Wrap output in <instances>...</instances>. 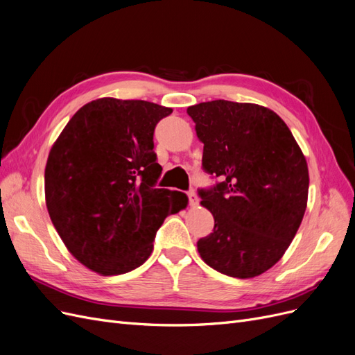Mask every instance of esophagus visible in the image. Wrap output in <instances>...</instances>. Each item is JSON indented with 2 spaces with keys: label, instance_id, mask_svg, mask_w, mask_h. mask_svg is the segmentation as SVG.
I'll use <instances>...</instances> for the list:
<instances>
[{
  "label": "esophagus",
  "instance_id": "34e87169",
  "mask_svg": "<svg viewBox=\"0 0 355 355\" xmlns=\"http://www.w3.org/2000/svg\"><path fill=\"white\" fill-rule=\"evenodd\" d=\"M187 196H189V203H190V207H196V205L199 203V198H198L196 191H194V190H190V191L187 193Z\"/></svg>",
  "mask_w": 355,
  "mask_h": 355
}]
</instances>
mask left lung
<instances>
[{
	"label": "left lung",
	"instance_id": "1",
	"mask_svg": "<svg viewBox=\"0 0 355 355\" xmlns=\"http://www.w3.org/2000/svg\"><path fill=\"white\" fill-rule=\"evenodd\" d=\"M187 113L203 143V169L221 180L199 190L215 221L198 242L199 254L225 276H259L283 257L304 218L305 156L288 125L264 106L214 100Z\"/></svg>",
	"mask_w": 355,
	"mask_h": 355
}]
</instances>
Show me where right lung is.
<instances>
[{"label":"right lung","mask_w":355,"mask_h":355,"mask_svg":"<svg viewBox=\"0 0 355 355\" xmlns=\"http://www.w3.org/2000/svg\"><path fill=\"white\" fill-rule=\"evenodd\" d=\"M173 109L103 97L67 122L45 165V203L67 250L101 276L144 264L157 228L187 207L181 191L155 189L156 123Z\"/></svg>","instance_id":"add662e5"}]
</instances>
